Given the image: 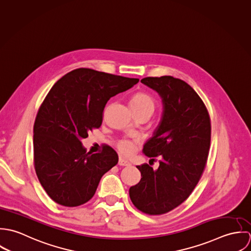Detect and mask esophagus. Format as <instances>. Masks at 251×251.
I'll return each instance as SVG.
<instances>
[{
	"mask_svg": "<svg viewBox=\"0 0 251 251\" xmlns=\"http://www.w3.org/2000/svg\"><path fill=\"white\" fill-rule=\"evenodd\" d=\"M118 164H119L120 166H129V165H130V163H129L127 160H126V159H124V158H122V157L119 158Z\"/></svg>",
	"mask_w": 251,
	"mask_h": 251,
	"instance_id": "34e87169",
	"label": "esophagus"
}]
</instances>
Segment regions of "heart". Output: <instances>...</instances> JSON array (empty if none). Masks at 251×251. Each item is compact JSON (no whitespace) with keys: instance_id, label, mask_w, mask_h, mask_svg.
<instances>
[{"instance_id":"heart-1","label":"heart","mask_w":251,"mask_h":251,"mask_svg":"<svg viewBox=\"0 0 251 251\" xmlns=\"http://www.w3.org/2000/svg\"><path fill=\"white\" fill-rule=\"evenodd\" d=\"M129 104L133 111L149 110L151 112H153L155 109L154 100L151 96L145 93L134 94L130 99ZM137 142H138L137 139H127V138L121 139L117 143L118 151L123 155H129L130 153H132L134 150V144Z\"/></svg>"}]
</instances>
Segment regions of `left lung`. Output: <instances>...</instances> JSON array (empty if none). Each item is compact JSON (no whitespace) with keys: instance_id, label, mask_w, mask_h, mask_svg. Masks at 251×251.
I'll use <instances>...</instances> for the list:
<instances>
[{"instance_id":"obj_1","label":"left lung","mask_w":251,"mask_h":251,"mask_svg":"<svg viewBox=\"0 0 251 251\" xmlns=\"http://www.w3.org/2000/svg\"><path fill=\"white\" fill-rule=\"evenodd\" d=\"M141 82L162 99L161 121L145 144L148 157L160 156L153 170L137 166L141 179L129 188L133 205L144 214H166L184 202L201 179L211 145V119L197 93L173 76L146 77Z\"/></svg>"}]
</instances>
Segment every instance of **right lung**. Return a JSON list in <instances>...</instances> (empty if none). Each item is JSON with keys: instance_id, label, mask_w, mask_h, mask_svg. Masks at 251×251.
I'll return each mask as SVG.
<instances>
[{"instance_id": "right-lung-1", "label": "right lung", "mask_w": 251, "mask_h": 251, "mask_svg": "<svg viewBox=\"0 0 251 251\" xmlns=\"http://www.w3.org/2000/svg\"><path fill=\"white\" fill-rule=\"evenodd\" d=\"M138 82L137 78L81 68L51 88L34 125V164L40 184L53 201L66 207L87 203L101 177L118 163L111 147L92 154L81 139L100 127L110 98Z\"/></svg>"}]
</instances>
